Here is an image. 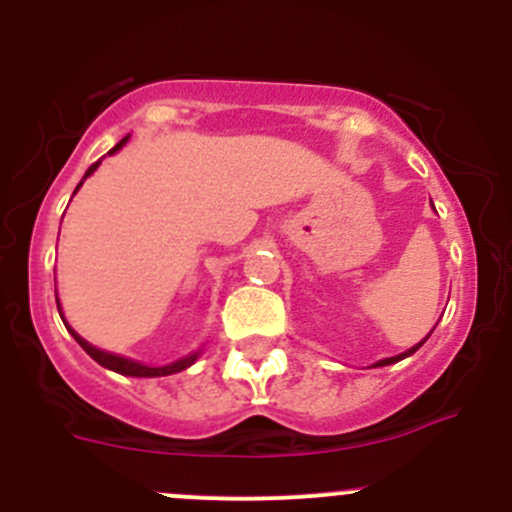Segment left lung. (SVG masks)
<instances>
[{
  "label": "left lung",
  "instance_id": "1",
  "mask_svg": "<svg viewBox=\"0 0 512 512\" xmlns=\"http://www.w3.org/2000/svg\"><path fill=\"white\" fill-rule=\"evenodd\" d=\"M428 337H431V334H428ZM428 337H426V339H428ZM426 339H423V342H426ZM423 342H418L416 347H411V349H409V352H404V354H399V356H389V359H381V361H376L374 366H389V364H396V361H401V359H406V356H411V354H414L418 347H423Z\"/></svg>",
  "mask_w": 512,
  "mask_h": 512
}]
</instances>
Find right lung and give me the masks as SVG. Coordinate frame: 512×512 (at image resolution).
<instances>
[{
	"label": "right lung",
	"instance_id": "obj_1",
	"mask_svg": "<svg viewBox=\"0 0 512 512\" xmlns=\"http://www.w3.org/2000/svg\"><path fill=\"white\" fill-rule=\"evenodd\" d=\"M126 141H128V136L123 138L121 143H116V146H113L111 151H108V153H116L118 148H121L123 143H126ZM98 163H101V160H96V163L91 165L89 170H86V175H84V178H81V183L76 185V190H79L81 185H84V180L89 178L91 173H94V170L98 168ZM76 190H74V193H76ZM56 307H59V314H61V304H59V299H56ZM61 319H64V314H61ZM64 324H66V319H64ZM66 329H69L71 337H74L76 342L81 344V349H84V352L89 354L91 359L98 361V364H101V366H106V369L116 371V374H123V376H170V374H178V371L188 369L190 364H195V359H198V356H200V352H195V354L183 356V359L173 361V364H165V366H146V364H141V361H133V359H126V356L108 354V352H103V349H96L94 344H89V342H86L84 337H79V334H76L74 329L69 327V324H66Z\"/></svg>",
	"mask_w": 512,
	"mask_h": 512
}]
</instances>
